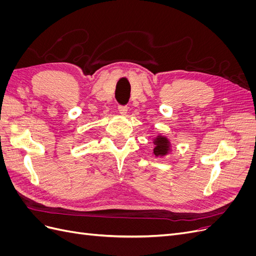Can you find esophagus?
<instances>
[{"mask_svg":"<svg viewBox=\"0 0 256 256\" xmlns=\"http://www.w3.org/2000/svg\"><path fill=\"white\" fill-rule=\"evenodd\" d=\"M118 112L122 116H126L128 113V108L127 106H118Z\"/></svg>","mask_w":256,"mask_h":256,"instance_id":"34e87169","label":"esophagus"}]
</instances>
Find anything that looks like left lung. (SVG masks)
Masks as SVG:
<instances>
[{
    "instance_id": "1",
    "label": "left lung",
    "mask_w": 256,
    "mask_h": 256,
    "mask_svg": "<svg viewBox=\"0 0 256 256\" xmlns=\"http://www.w3.org/2000/svg\"><path fill=\"white\" fill-rule=\"evenodd\" d=\"M152 156H154V158H164L172 152L173 144L170 141V138L164 134H158L157 136H154L152 138Z\"/></svg>"
}]
</instances>
